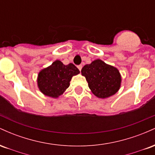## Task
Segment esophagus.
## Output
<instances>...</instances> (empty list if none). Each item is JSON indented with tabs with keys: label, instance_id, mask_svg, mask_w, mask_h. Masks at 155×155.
<instances>
[{
	"label": "esophagus",
	"instance_id": "esophagus-1",
	"mask_svg": "<svg viewBox=\"0 0 155 155\" xmlns=\"http://www.w3.org/2000/svg\"><path fill=\"white\" fill-rule=\"evenodd\" d=\"M77 68H79V70L80 71H81V68H82V65H78Z\"/></svg>",
	"mask_w": 155,
	"mask_h": 155
}]
</instances>
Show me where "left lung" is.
Returning a JSON list of instances; mask_svg holds the SVG:
<instances>
[{"instance_id": "obj_1", "label": "left lung", "mask_w": 155, "mask_h": 155, "mask_svg": "<svg viewBox=\"0 0 155 155\" xmlns=\"http://www.w3.org/2000/svg\"><path fill=\"white\" fill-rule=\"evenodd\" d=\"M81 72L86 78L92 93L101 98L114 95L120 87L121 76L119 71L101 60L85 65Z\"/></svg>"}]
</instances>
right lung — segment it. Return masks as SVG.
Here are the masks:
<instances>
[{
	"label": "right lung",
	"mask_w": 155,
	"mask_h": 155,
	"mask_svg": "<svg viewBox=\"0 0 155 155\" xmlns=\"http://www.w3.org/2000/svg\"><path fill=\"white\" fill-rule=\"evenodd\" d=\"M78 74L79 70L73 63L65 65L60 60H56L39 73L38 87L44 95L58 97L68 87L72 76Z\"/></svg>",
	"instance_id": "add662e5"
}]
</instances>
